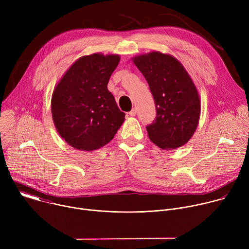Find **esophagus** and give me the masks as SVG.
Instances as JSON below:
<instances>
[{"label": "esophagus", "instance_id": "obj_1", "mask_svg": "<svg viewBox=\"0 0 249 249\" xmlns=\"http://www.w3.org/2000/svg\"><path fill=\"white\" fill-rule=\"evenodd\" d=\"M130 116H135L137 114V109L136 108H133L129 113H128Z\"/></svg>", "mask_w": 249, "mask_h": 249}]
</instances>
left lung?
<instances>
[{
  "mask_svg": "<svg viewBox=\"0 0 249 249\" xmlns=\"http://www.w3.org/2000/svg\"><path fill=\"white\" fill-rule=\"evenodd\" d=\"M133 63L147 80L157 116L147 126L150 140L162 150L179 148L197 129L201 102L197 89L182 64L171 55L153 51Z\"/></svg>",
  "mask_w": 249,
  "mask_h": 249,
  "instance_id": "8db88e82",
  "label": "left lung"
}]
</instances>
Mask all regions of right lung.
Here are the masks:
<instances>
[{"label": "right lung", "mask_w": 249, "mask_h": 249, "mask_svg": "<svg viewBox=\"0 0 249 249\" xmlns=\"http://www.w3.org/2000/svg\"><path fill=\"white\" fill-rule=\"evenodd\" d=\"M119 55L94 53L71 66L54 89L51 111L60 136L80 151H95L113 139L125 119L107 84Z\"/></svg>", "instance_id": "obj_1"}]
</instances>
